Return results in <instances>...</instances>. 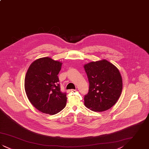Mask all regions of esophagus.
I'll return each instance as SVG.
<instances>
[{
    "instance_id": "obj_1",
    "label": "esophagus",
    "mask_w": 149,
    "mask_h": 149,
    "mask_svg": "<svg viewBox=\"0 0 149 149\" xmlns=\"http://www.w3.org/2000/svg\"><path fill=\"white\" fill-rule=\"evenodd\" d=\"M76 91V89H70V90H69L68 91V92H75Z\"/></svg>"
}]
</instances>
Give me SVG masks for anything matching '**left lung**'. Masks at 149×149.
<instances>
[{"label":"left lung","mask_w":149,"mask_h":149,"mask_svg":"<svg viewBox=\"0 0 149 149\" xmlns=\"http://www.w3.org/2000/svg\"><path fill=\"white\" fill-rule=\"evenodd\" d=\"M89 83L84 95V104L95 112H103L116 104L122 90V80L118 69L107 60L91 62L84 65Z\"/></svg>","instance_id":"left-lung-1"}]
</instances>
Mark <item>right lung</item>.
<instances>
[{
  "instance_id": "add662e5",
  "label": "right lung",
  "mask_w": 149,
  "mask_h": 149,
  "mask_svg": "<svg viewBox=\"0 0 149 149\" xmlns=\"http://www.w3.org/2000/svg\"><path fill=\"white\" fill-rule=\"evenodd\" d=\"M62 63L50 57L35 60L29 67L24 88L32 104L44 113L55 114L66 106V93L62 92L57 76Z\"/></svg>"
}]
</instances>
